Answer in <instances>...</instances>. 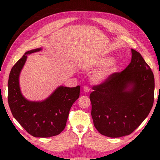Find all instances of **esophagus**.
I'll use <instances>...</instances> for the list:
<instances>
[{
	"label": "esophagus",
	"mask_w": 160,
	"mask_h": 160,
	"mask_svg": "<svg viewBox=\"0 0 160 160\" xmlns=\"http://www.w3.org/2000/svg\"><path fill=\"white\" fill-rule=\"evenodd\" d=\"M83 90H84V92H85L88 93L89 92H90V88H89L88 86H84Z\"/></svg>",
	"instance_id": "esophagus-1"
}]
</instances>
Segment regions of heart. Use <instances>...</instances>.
I'll return each instance as SVG.
<instances>
[{
    "label": "heart",
    "instance_id": "obj_1",
    "mask_svg": "<svg viewBox=\"0 0 160 160\" xmlns=\"http://www.w3.org/2000/svg\"><path fill=\"white\" fill-rule=\"evenodd\" d=\"M118 62L113 60L110 56H103L97 58L88 65V68H99L91 75L90 80L94 84L99 85L106 82L112 75L117 71Z\"/></svg>",
    "mask_w": 160,
    "mask_h": 160
}]
</instances>
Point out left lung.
Masks as SVG:
<instances>
[{
    "label": "left lung",
    "instance_id": "1",
    "mask_svg": "<svg viewBox=\"0 0 160 160\" xmlns=\"http://www.w3.org/2000/svg\"><path fill=\"white\" fill-rule=\"evenodd\" d=\"M131 63L106 82L93 87L91 115L100 133L120 138L133 132L152 107L155 78L140 53L131 48Z\"/></svg>",
    "mask_w": 160,
    "mask_h": 160
}]
</instances>
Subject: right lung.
Returning <instances> with one entry per match:
<instances>
[{
	"label": "right lung",
	"mask_w": 160,
	"mask_h": 160,
	"mask_svg": "<svg viewBox=\"0 0 160 160\" xmlns=\"http://www.w3.org/2000/svg\"><path fill=\"white\" fill-rule=\"evenodd\" d=\"M42 48L27 51L12 68L8 83V104L12 114L28 133L37 138H48L60 134L66 125L70 108L79 98L80 86H59L42 101H29L21 92L19 78L28 55Z\"/></svg>",
	"instance_id": "obj_1"
}]
</instances>
